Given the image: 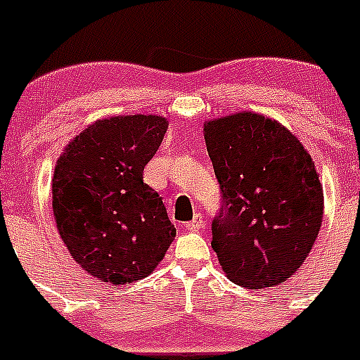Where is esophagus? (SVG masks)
Here are the masks:
<instances>
[{
    "instance_id": "obj_1",
    "label": "esophagus",
    "mask_w": 360,
    "mask_h": 360,
    "mask_svg": "<svg viewBox=\"0 0 360 360\" xmlns=\"http://www.w3.org/2000/svg\"><path fill=\"white\" fill-rule=\"evenodd\" d=\"M184 227H186L188 231L202 229V227H204V218H202V214L197 213L195 217H193V220H190V221H186V224H184Z\"/></svg>"
}]
</instances>
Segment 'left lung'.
I'll return each instance as SVG.
<instances>
[{
	"label": "left lung",
	"mask_w": 360,
	"mask_h": 360,
	"mask_svg": "<svg viewBox=\"0 0 360 360\" xmlns=\"http://www.w3.org/2000/svg\"><path fill=\"white\" fill-rule=\"evenodd\" d=\"M221 207L211 224L218 261L248 290L278 286L304 264L323 220L314 161L286 127L241 112L204 124Z\"/></svg>",
	"instance_id": "obj_1"
}]
</instances>
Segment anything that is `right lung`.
I'll use <instances>...</instances> for the list:
<instances>
[{"instance_id":"obj_1","label":"right lung","mask_w":360,"mask_h":360,"mask_svg":"<svg viewBox=\"0 0 360 360\" xmlns=\"http://www.w3.org/2000/svg\"><path fill=\"white\" fill-rule=\"evenodd\" d=\"M169 120L158 115L101 119L72 139L53 176L56 229L74 261L103 284L153 274L176 236L143 169Z\"/></svg>"}]
</instances>
